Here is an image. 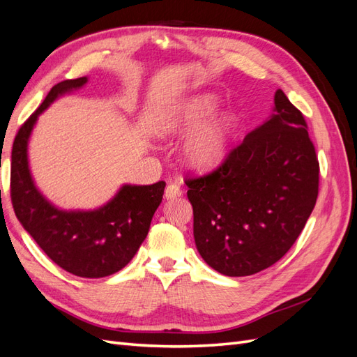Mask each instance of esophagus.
I'll return each mask as SVG.
<instances>
[{"instance_id": "obj_1", "label": "esophagus", "mask_w": 357, "mask_h": 357, "mask_svg": "<svg viewBox=\"0 0 357 357\" xmlns=\"http://www.w3.org/2000/svg\"><path fill=\"white\" fill-rule=\"evenodd\" d=\"M181 195H183V190H181L180 185H177V183H169V185L165 189V198L167 199H174V198H178Z\"/></svg>"}]
</instances>
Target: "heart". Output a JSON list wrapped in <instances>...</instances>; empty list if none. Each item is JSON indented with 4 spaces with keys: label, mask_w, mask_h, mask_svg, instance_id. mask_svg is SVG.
Wrapping results in <instances>:
<instances>
[{
    "label": "heart",
    "mask_w": 357,
    "mask_h": 357,
    "mask_svg": "<svg viewBox=\"0 0 357 357\" xmlns=\"http://www.w3.org/2000/svg\"><path fill=\"white\" fill-rule=\"evenodd\" d=\"M218 100L214 95H199L176 107L160 123L162 134H177L192 129L210 117ZM236 129V117L226 112L197 128L185 144V159L195 169L218 167L229 153Z\"/></svg>",
    "instance_id": "obj_1"
}]
</instances>
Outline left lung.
Returning a JSON list of instances; mask_svg holds the SVG:
<instances>
[{"label":"left lung","mask_w":357,"mask_h":357,"mask_svg":"<svg viewBox=\"0 0 357 357\" xmlns=\"http://www.w3.org/2000/svg\"><path fill=\"white\" fill-rule=\"evenodd\" d=\"M208 174L186 177L199 255L229 277L256 274L294 245L319 195V160L308 126L286 93Z\"/></svg>","instance_id":"left-lung-1"}]
</instances>
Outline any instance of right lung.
I'll list each match as a JSON object with an SVG mask.
<instances>
[{"instance_id": "obj_1", "label": "right lung", "mask_w": 357, "mask_h": 357, "mask_svg": "<svg viewBox=\"0 0 357 357\" xmlns=\"http://www.w3.org/2000/svg\"><path fill=\"white\" fill-rule=\"evenodd\" d=\"M86 82L80 77L53 86L19 128L12 149L10 197L16 218L53 262L77 277L101 278L121 271L137 253L162 202L165 181L125 185L109 204L93 211L58 210L37 190L26 155L32 126L59 95L82 88Z\"/></svg>"}]
</instances>
